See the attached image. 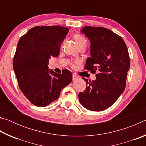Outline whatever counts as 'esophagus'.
I'll use <instances>...</instances> for the list:
<instances>
[{
	"mask_svg": "<svg viewBox=\"0 0 146 146\" xmlns=\"http://www.w3.org/2000/svg\"><path fill=\"white\" fill-rule=\"evenodd\" d=\"M78 76L76 75H75V74H73V80H76V79H78Z\"/></svg>",
	"mask_w": 146,
	"mask_h": 146,
	"instance_id": "1",
	"label": "esophagus"
}]
</instances>
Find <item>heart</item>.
Wrapping results in <instances>:
<instances>
[{"label": "heart", "instance_id": "obj_1", "mask_svg": "<svg viewBox=\"0 0 146 146\" xmlns=\"http://www.w3.org/2000/svg\"><path fill=\"white\" fill-rule=\"evenodd\" d=\"M74 39L76 42L78 46H80L82 45H86V40L82 35L80 34H76L74 35Z\"/></svg>", "mask_w": 146, "mask_h": 146}]
</instances>
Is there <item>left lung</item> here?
Listing matches in <instances>:
<instances>
[{
	"label": "left lung",
	"instance_id": "1",
	"mask_svg": "<svg viewBox=\"0 0 146 146\" xmlns=\"http://www.w3.org/2000/svg\"><path fill=\"white\" fill-rule=\"evenodd\" d=\"M80 31L90 41V57L85 69L98 73L92 82L86 81V89L78 94L79 102L87 110L100 111L114 104L125 88L130 60L122 38L102 27L85 26Z\"/></svg>",
	"mask_w": 146,
	"mask_h": 146
}]
</instances>
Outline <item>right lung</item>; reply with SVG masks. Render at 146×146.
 Wrapping results in <instances>:
<instances>
[{
    "mask_svg": "<svg viewBox=\"0 0 146 146\" xmlns=\"http://www.w3.org/2000/svg\"><path fill=\"white\" fill-rule=\"evenodd\" d=\"M68 29L59 26H36L22 36L13 58L19 86L33 105L45 107L58 99L61 91L72 81L68 70L62 73L49 70V59L60 53Z\"/></svg>",
    "mask_w": 146,
    "mask_h": 146,
    "instance_id": "add662e5",
    "label": "right lung"
}]
</instances>
